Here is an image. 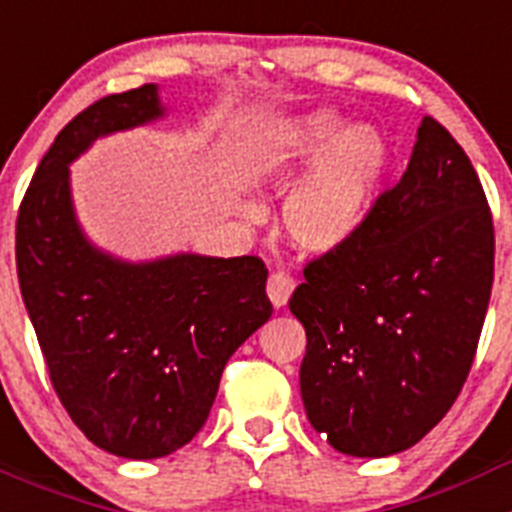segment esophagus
I'll use <instances>...</instances> for the list:
<instances>
[{
  "instance_id": "34e87169",
  "label": "esophagus",
  "mask_w": 512,
  "mask_h": 512,
  "mask_svg": "<svg viewBox=\"0 0 512 512\" xmlns=\"http://www.w3.org/2000/svg\"><path fill=\"white\" fill-rule=\"evenodd\" d=\"M292 289H295V282L289 274L284 271H277V274H271L269 284H266V295H269L271 305L274 307H284L292 297Z\"/></svg>"
}]
</instances>
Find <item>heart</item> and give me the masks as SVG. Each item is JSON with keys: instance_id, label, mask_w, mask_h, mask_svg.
Segmentation results:
<instances>
[{"instance_id": "heart-1", "label": "heart", "mask_w": 512, "mask_h": 512, "mask_svg": "<svg viewBox=\"0 0 512 512\" xmlns=\"http://www.w3.org/2000/svg\"><path fill=\"white\" fill-rule=\"evenodd\" d=\"M282 205V228L302 253L341 251L364 228L382 192L390 148L372 122L346 125L341 115L315 110L274 130L261 148L259 169L295 179Z\"/></svg>"}]
</instances>
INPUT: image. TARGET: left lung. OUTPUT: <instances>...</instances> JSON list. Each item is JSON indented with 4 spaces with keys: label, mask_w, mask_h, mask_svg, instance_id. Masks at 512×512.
Returning <instances> with one entry per match:
<instances>
[{
    "label": "left lung",
    "mask_w": 512,
    "mask_h": 512,
    "mask_svg": "<svg viewBox=\"0 0 512 512\" xmlns=\"http://www.w3.org/2000/svg\"><path fill=\"white\" fill-rule=\"evenodd\" d=\"M495 233L467 153L423 117L410 164L364 228L305 269L289 310L305 325L300 392L336 451L382 459L449 413L490 305Z\"/></svg>",
    "instance_id": "8db88e82"
}]
</instances>
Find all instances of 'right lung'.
Here are the masks:
<instances>
[{"mask_svg":"<svg viewBox=\"0 0 512 512\" xmlns=\"http://www.w3.org/2000/svg\"><path fill=\"white\" fill-rule=\"evenodd\" d=\"M158 84L76 115L40 161L17 215V277L58 400L122 459L192 441L230 356L271 318L264 261L194 251L128 261L89 241L71 164L99 138L164 120Z\"/></svg>","mask_w":512,"mask_h":512,"instance_id":"obj_1","label":"right lung"}]
</instances>
